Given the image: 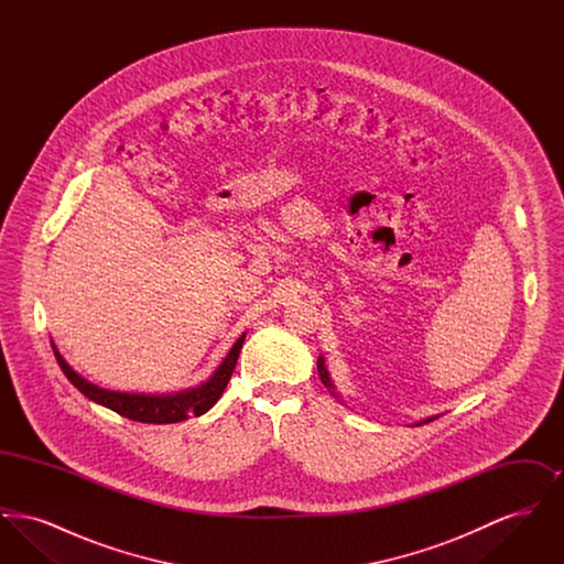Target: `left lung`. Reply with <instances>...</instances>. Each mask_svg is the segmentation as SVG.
Returning <instances> with one entry per match:
<instances>
[{"instance_id":"obj_1","label":"left lung","mask_w":564,"mask_h":564,"mask_svg":"<svg viewBox=\"0 0 564 564\" xmlns=\"http://www.w3.org/2000/svg\"><path fill=\"white\" fill-rule=\"evenodd\" d=\"M317 368H319V375H322L323 384H325V387H327V389L332 391V395H334V398H338V395L334 393V384H332V380H329V375H327V370H325L323 357H319V361H317ZM433 419H437V416H431V419H425V421H421L419 425H425V423H430V421H433ZM419 425H416V427H419Z\"/></svg>"}]
</instances>
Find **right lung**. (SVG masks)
Masks as SVG:
<instances>
[{
  "instance_id": "add662e5",
  "label": "right lung",
  "mask_w": 564,
  "mask_h": 564,
  "mask_svg": "<svg viewBox=\"0 0 564 564\" xmlns=\"http://www.w3.org/2000/svg\"><path fill=\"white\" fill-rule=\"evenodd\" d=\"M245 334L228 350L226 359L217 366L212 378L203 382L196 389L180 391V393H169V395H139V393H118V391H108L101 389L86 378H82L78 372L72 370V366L63 359V355L56 350L53 345L54 357L63 370V375L69 378V382L86 395L88 400L95 403H101L109 410L118 412L124 419H131L137 423H152V425H169V423H180L186 421L188 416H200L209 408H214L215 402L221 398L230 376L235 372L239 352H241Z\"/></svg>"
}]
</instances>
